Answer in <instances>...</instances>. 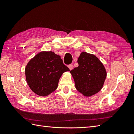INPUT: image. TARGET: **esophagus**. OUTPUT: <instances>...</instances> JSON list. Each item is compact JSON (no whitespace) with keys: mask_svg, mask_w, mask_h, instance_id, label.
<instances>
[{"mask_svg":"<svg viewBox=\"0 0 134 134\" xmlns=\"http://www.w3.org/2000/svg\"><path fill=\"white\" fill-rule=\"evenodd\" d=\"M68 68H69V69L71 70L72 69V68H73V65H72V64H70V65H69Z\"/></svg>","mask_w":134,"mask_h":134,"instance_id":"esophagus-1","label":"esophagus"}]
</instances>
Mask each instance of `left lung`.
<instances>
[{
	"label": "left lung",
	"mask_w": 134,
	"mask_h": 134,
	"mask_svg": "<svg viewBox=\"0 0 134 134\" xmlns=\"http://www.w3.org/2000/svg\"><path fill=\"white\" fill-rule=\"evenodd\" d=\"M79 66L70 71L75 88L80 93L90 97L102 89L107 73L103 64L94 55L83 52L78 59Z\"/></svg>",
	"instance_id": "left-lung-1"
}]
</instances>
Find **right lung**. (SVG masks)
<instances>
[{"mask_svg": "<svg viewBox=\"0 0 134 134\" xmlns=\"http://www.w3.org/2000/svg\"><path fill=\"white\" fill-rule=\"evenodd\" d=\"M60 56L52 51H42L27 65L25 74L31 90L40 96H46L58 88L63 72L69 71Z\"/></svg>", "mask_w": 134, "mask_h": 134, "instance_id": "right-lung-1", "label": "right lung"}]
</instances>
